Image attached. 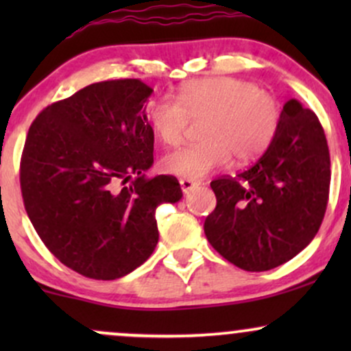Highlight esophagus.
<instances>
[{"label":"esophagus","instance_id":"esophagus-1","mask_svg":"<svg viewBox=\"0 0 351 351\" xmlns=\"http://www.w3.org/2000/svg\"><path fill=\"white\" fill-rule=\"evenodd\" d=\"M198 184H199V183H196V181H193V180H186V178L180 180L181 191H183L184 195H188V193H191L193 189H195L196 186H198Z\"/></svg>","mask_w":351,"mask_h":351}]
</instances>
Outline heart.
Here are the masks:
<instances>
[{
    "label": "heart",
    "instance_id": "b5f03b06",
    "mask_svg": "<svg viewBox=\"0 0 351 351\" xmlns=\"http://www.w3.org/2000/svg\"><path fill=\"white\" fill-rule=\"evenodd\" d=\"M280 104L251 80L206 77L189 82L178 99L163 95L148 106V120L167 147L183 140L189 120H202L203 142L173 152L162 160L163 171L198 180L237 163L259 158L272 143L280 125Z\"/></svg>",
    "mask_w": 351,
    "mask_h": 351
}]
</instances>
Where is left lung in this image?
I'll list each match as a JSON object with an SVG mask.
<instances>
[{
  "instance_id": "left-lung-1",
  "label": "left lung",
  "mask_w": 351,
  "mask_h": 351,
  "mask_svg": "<svg viewBox=\"0 0 351 351\" xmlns=\"http://www.w3.org/2000/svg\"><path fill=\"white\" fill-rule=\"evenodd\" d=\"M211 188L216 208L204 234L224 259L251 272L291 261L327 211L330 153L317 115L289 100L263 156L236 176L213 180Z\"/></svg>"
}]
</instances>
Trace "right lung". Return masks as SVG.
I'll return each mask as SVG.
<instances>
[{
  "instance_id": "obj_1",
  "label": "right lung",
  "mask_w": 351,
  "mask_h": 351,
  "mask_svg": "<svg viewBox=\"0 0 351 351\" xmlns=\"http://www.w3.org/2000/svg\"><path fill=\"white\" fill-rule=\"evenodd\" d=\"M152 92L140 79L90 84L47 106L27 132L24 208L46 247L88 279L114 280L142 265L158 243L155 209L183 196L175 176H145Z\"/></svg>"
}]
</instances>
